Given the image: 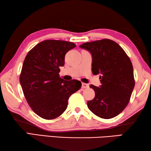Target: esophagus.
<instances>
[{
  "label": "esophagus",
  "mask_w": 151,
  "mask_h": 151,
  "mask_svg": "<svg viewBox=\"0 0 151 151\" xmlns=\"http://www.w3.org/2000/svg\"><path fill=\"white\" fill-rule=\"evenodd\" d=\"M88 84H86V83H82V88H88Z\"/></svg>",
  "instance_id": "1"
}]
</instances>
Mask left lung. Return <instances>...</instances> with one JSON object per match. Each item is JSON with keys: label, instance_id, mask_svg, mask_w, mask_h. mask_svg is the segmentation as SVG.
Returning <instances> with one entry per match:
<instances>
[{"label": "left lung", "instance_id": "8db88e82", "mask_svg": "<svg viewBox=\"0 0 151 151\" xmlns=\"http://www.w3.org/2000/svg\"><path fill=\"white\" fill-rule=\"evenodd\" d=\"M80 47L91 53L93 75H101L100 87L90 86L95 96L87 102L88 109L100 118H113L126 108L134 87L130 58L119 44L107 39L83 43Z\"/></svg>", "mask_w": 151, "mask_h": 151}]
</instances>
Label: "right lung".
<instances>
[{"mask_svg":"<svg viewBox=\"0 0 151 151\" xmlns=\"http://www.w3.org/2000/svg\"><path fill=\"white\" fill-rule=\"evenodd\" d=\"M76 47L72 42L46 40L30 50L24 58L20 83L30 108L42 119L51 120L67 108L71 94L81 88L78 80L60 77L66 53Z\"/></svg>","mask_w":151,"mask_h":151,"instance_id":"right-lung-1","label":"right lung"}]
</instances>
